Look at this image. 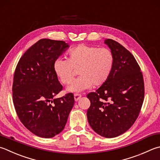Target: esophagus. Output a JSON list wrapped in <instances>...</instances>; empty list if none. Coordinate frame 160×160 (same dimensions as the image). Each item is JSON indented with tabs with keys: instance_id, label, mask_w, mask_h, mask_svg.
Returning a JSON list of instances; mask_svg holds the SVG:
<instances>
[{
	"instance_id": "obj_1",
	"label": "esophagus",
	"mask_w": 160,
	"mask_h": 160,
	"mask_svg": "<svg viewBox=\"0 0 160 160\" xmlns=\"http://www.w3.org/2000/svg\"><path fill=\"white\" fill-rule=\"evenodd\" d=\"M74 97V100L77 102L81 98V95L80 94H79V93H75Z\"/></svg>"
}]
</instances>
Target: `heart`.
<instances>
[{"mask_svg": "<svg viewBox=\"0 0 160 160\" xmlns=\"http://www.w3.org/2000/svg\"><path fill=\"white\" fill-rule=\"evenodd\" d=\"M114 56L107 48L80 44L68 52V59L56 58L53 69L62 84L70 83L76 70L80 76L68 86L69 92H79L94 85L101 86L107 82L112 73Z\"/></svg>", "mask_w": 160, "mask_h": 160, "instance_id": "b5f03b06", "label": "heart"}]
</instances>
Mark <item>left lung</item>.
<instances>
[{"label":"left lung","instance_id":"8db88e82","mask_svg":"<svg viewBox=\"0 0 160 160\" xmlns=\"http://www.w3.org/2000/svg\"><path fill=\"white\" fill-rule=\"evenodd\" d=\"M114 56L109 79L96 92L87 95V118L96 133L113 138L125 133L136 121L144 99V81L134 56L117 42L104 40Z\"/></svg>","mask_w":160,"mask_h":160}]
</instances>
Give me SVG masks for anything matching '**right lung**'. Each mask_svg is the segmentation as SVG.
I'll use <instances>...</instances> for the list:
<instances>
[{
  "label": "right lung",
  "mask_w": 160,
  "mask_h": 160,
  "mask_svg": "<svg viewBox=\"0 0 160 160\" xmlns=\"http://www.w3.org/2000/svg\"><path fill=\"white\" fill-rule=\"evenodd\" d=\"M68 47L64 41L41 39L23 53L16 67L14 106L21 122L36 136L52 138L61 132L74 106L72 92L53 98L62 90L53 62Z\"/></svg>",
  "instance_id": "add662e5"
}]
</instances>
